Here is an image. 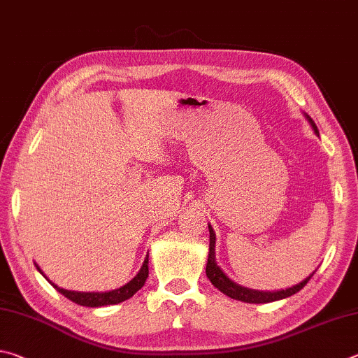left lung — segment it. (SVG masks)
I'll list each match as a JSON object with an SVG mask.
<instances>
[{
    "mask_svg": "<svg viewBox=\"0 0 358 358\" xmlns=\"http://www.w3.org/2000/svg\"><path fill=\"white\" fill-rule=\"evenodd\" d=\"M306 121L310 122L311 129L315 130V134L319 136V130L316 127V124L313 119L303 113ZM209 227V258H208V264H206V275L210 280V283L214 285L218 291H222L224 296H228L234 300H241V302H247V303H268V302H277V300L291 297L294 294L299 292L305 285L308 283L310 278L315 275V272L310 273L305 280L300 281V283L294 285L291 287H286V289H278V291H258V289H250V287H245L242 285H237L236 281L231 280L227 273H224L220 266L217 264V258H215V231L212 229L210 224Z\"/></svg>",
    "mask_w": 358,
    "mask_h": 358,
    "instance_id": "left-lung-1",
    "label": "left lung"
}]
</instances>
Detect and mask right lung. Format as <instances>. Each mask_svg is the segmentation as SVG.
I'll return each instance as SVG.
<instances>
[{"label": "right lung", "instance_id": "1", "mask_svg": "<svg viewBox=\"0 0 358 358\" xmlns=\"http://www.w3.org/2000/svg\"><path fill=\"white\" fill-rule=\"evenodd\" d=\"M36 264V262H34ZM37 271L42 273V277L45 278L50 285H52L56 291L61 292L62 296L67 297L69 300H72V302L78 303L81 306H91V308H97V306H106V305H116V303H121L125 302V300L130 299L131 296L136 291H140L144 281H146L148 275H149V253L146 255V258H144L143 266L140 268V272H138L134 278H131L129 283H125L124 286L117 287V289H113V291H105V292H80V291H69L64 289V287H59L58 285H55L52 280H48V277L45 273L42 272V268L36 264Z\"/></svg>", "mask_w": 358, "mask_h": 358}]
</instances>
